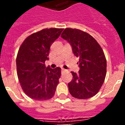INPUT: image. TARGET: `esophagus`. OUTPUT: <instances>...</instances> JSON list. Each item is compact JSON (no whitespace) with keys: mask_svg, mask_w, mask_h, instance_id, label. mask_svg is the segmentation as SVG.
<instances>
[{"mask_svg":"<svg viewBox=\"0 0 125 125\" xmlns=\"http://www.w3.org/2000/svg\"><path fill=\"white\" fill-rule=\"evenodd\" d=\"M64 71H66V70H65L64 68H62V69H61V73H62L64 72Z\"/></svg>","mask_w":125,"mask_h":125,"instance_id":"1","label":"esophagus"}]
</instances>
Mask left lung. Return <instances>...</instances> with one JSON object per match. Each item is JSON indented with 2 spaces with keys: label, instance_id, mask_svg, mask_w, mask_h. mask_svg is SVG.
I'll return each mask as SVG.
<instances>
[{
  "label": "left lung",
  "instance_id": "8db88e82",
  "mask_svg": "<svg viewBox=\"0 0 125 125\" xmlns=\"http://www.w3.org/2000/svg\"><path fill=\"white\" fill-rule=\"evenodd\" d=\"M61 37L72 47L78 57L79 71L71 72L68 83L70 94L78 99H88L96 95L102 86L106 73V60L102 48L88 33L79 29L66 28Z\"/></svg>",
  "mask_w": 125,
  "mask_h": 125
}]
</instances>
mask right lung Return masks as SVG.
Masks as SVG:
<instances>
[{
    "label": "right lung",
    "instance_id": "1",
    "mask_svg": "<svg viewBox=\"0 0 125 125\" xmlns=\"http://www.w3.org/2000/svg\"><path fill=\"white\" fill-rule=\"evenodd\" d=\"M63 29H44L27 37L19 49L17 73L23 91L36 100H49L54 95L61 77V68L46 67L51 44Z\"/></svg>",
    "mask_w": 125,
    "mask_h": 125
}]
</instances>
